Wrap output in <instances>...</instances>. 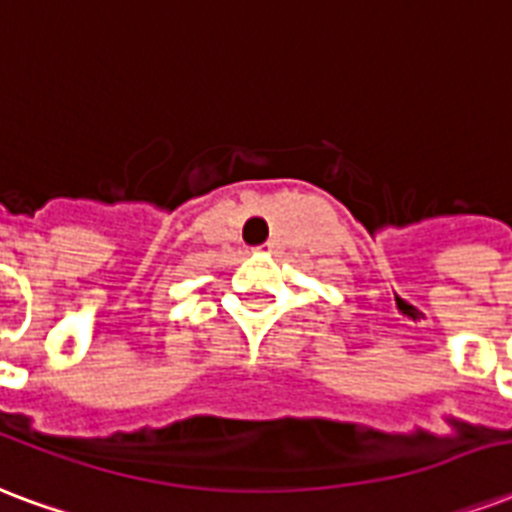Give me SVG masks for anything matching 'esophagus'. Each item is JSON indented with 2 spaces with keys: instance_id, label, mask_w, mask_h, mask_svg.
I'll use <instances>...</instances> for the list:
<instances>
[{
  "instance_id": "34e87169",
  "label": "esophagus",
  "mask_w": 512,
  "mask_h": 512,
  "mask_svg": "<svg viewBox=\"0 0 512 512\" xmlns=\"http://www.w3.org/2000/svg\"><path fill=\"white\" fill-rule=\"evenodd\" d=\"M264 251H275V242H267V245H261Z\"/></svg>"
}]
</instances>
